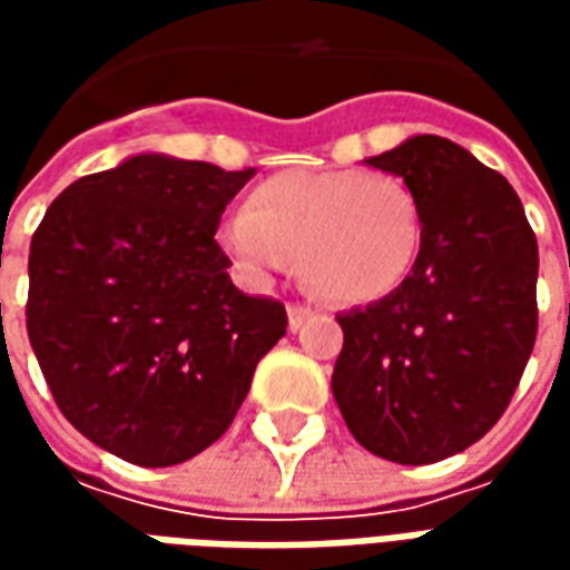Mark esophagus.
Wrapping results in <instances>:
<instances>
[{
	"label": "esophagus",
	"instance_id": "obj_1",
	"mask_svg": "<svg viewBox=\"0 0 570 570\" xmlns=\"http://www.w3.org/2000/svg\"><path fill=\"white\" fill-rule=\"evenodd\" d=\"M286 321H289V330L296 333V330H302L311 321V308H305V305H289L286 308Z\"/></svg>",
	"mask_w": 570,
	"mask_h": 570
}]
</instances>
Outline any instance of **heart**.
<instances>
[{"instance_id": "obj_1", "label": "heart", "mask_w": 570, "mask_h": 570, "mask_svg": "<svg viewBox=\"0 0 570 570\" xmlns=\"http://www.w3.org/2000/svg\"><path fill=\"white\" fill-rule=\"evenodd\" d=\"M219 244L249 281H272L298 256L302 277L338 305L394 296L421 249L412 188L370 170H284L249 207L225 216Z\"/></svg>"}]
</instances>
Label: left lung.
Here are the masks:
<instances>
[{
  "label": "left lung",
  "mask_w": 570,
  "mask_h": 570,
  "mask_svg": "<svg viewBox=\"0 0 570 570\" xmlns=\"http://www.w3.org/2000/svg\"><path fill=\"white\" fill-rule=\"evenodd\" d=\"M421 210V249L394 296L338 314L333 396L354 440L433 464L489 433L538 335V240L522 200L464 146L415 134L366 158Z\"/></svg>",
  "instance_id": "8db88e82"
}]
</instances>
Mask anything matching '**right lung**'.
Listing matches in <instances>:
<instances>
[{"instance_id":"1","label":"right lung","mask_w":570,"mask_h":570,"mask_svg":"<svg viewBox=\"0 0 570 570\" xmlns=\"http://www.w3.org/2000/svg\"><path fill=\"white\" fill-rule=\"evenodd\" d=\"M253 176L140 151L63 188L32 235L27 333L45 382L130 464L213 445L286 335L284 305L240 293L213 240Z\"/></svg>"}]
</instances>
